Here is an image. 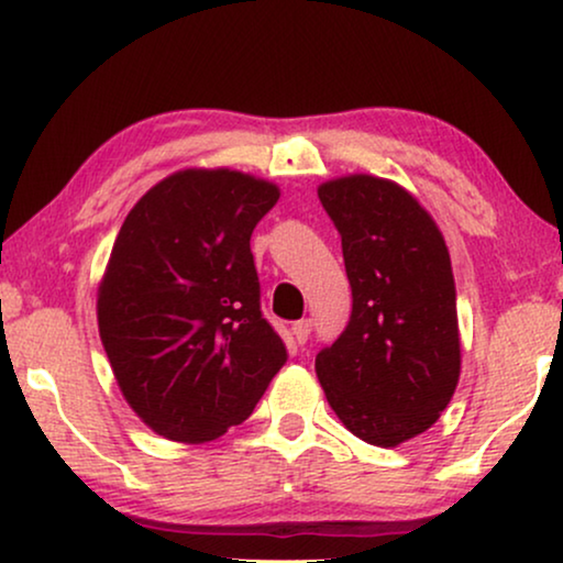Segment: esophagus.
Masks as SVG:
<instances>
[{"label":"esophagus","instance_id":"obj_1","mask_svg":"<svg viewBox=\"0 0 563 563\" xmlns=\"http://www.w3.org/2000/svg\"><path fill=\"white\" fill-rule=\"evenodd\" d=\"M291 333H295L297 343H305L307 338H310V333H312V320H310V318L297 320V322H295V328H291Z\"/></svg>","mask_w":563,"mask_h":563}]
</instances>
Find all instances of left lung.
<instances>
[{
    "label": "left lung",
    "instance_id": "1",
    "mask_svg": "<svg viewBox=\"0 0 563 563\" xmlns=\"http://www.w3.org/2000/svg\"><path fill=\"white\" fill-rule=\"evenodd\" d=\"M318 197L341 235L353 307L314 372L343 426L389 449L426 433L459 384L451 256L395 181L356 174L322 184Z\"/></svg>",
    "mask_w": 563,
    "mask_h": 563
}]
</instances>
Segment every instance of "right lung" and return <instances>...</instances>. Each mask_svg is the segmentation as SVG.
<instances>
[{
	"mask_svg": "<svg viewBox=\"0 0 563 563\" xmlns=\"http://www.w3.org/2000/svg\"><path fill=\"white\" fill-rule=\"evenodd\" d=\"M276 199L274 184L241 172H179L122 222L99 287V335L122 395L158 435L220 438L287 364L251 253Z\"/></svg>",
	"mask_w": 563,
	"mask_h": 563,
	"instance_id": "obj_1",
	"label": "right lung"
}]
</instances>
